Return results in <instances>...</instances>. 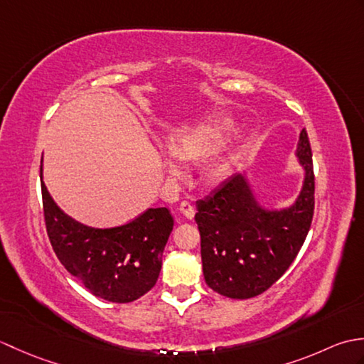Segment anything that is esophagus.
I'll return each instance as SVG.
<instances>
[{
  "mask_svg": "<svg viewBox=\"0 0 364 364\" xmlns=\"http://www.w3.org/2000/svg\"><path fill=\"white\" fill-rule=\"evenodd\" d=\"M180 211L186 215L188 219H192L196 215V210H194V205H192L191 202H188V200H183V202L180 203Z\"/></svg>",
  "mask_w": 364,
  "mask_h": 364,
  "instance_id": "obj_1",
  "label": "esophagus"
}]
</instances>
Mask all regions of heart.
<instances>
[{"instance_id": "obj_1", "label": "heart", "mask_w": 364, "mask_h": 364, "mask_svg": "<svg viewBox=\"0 0 364 364\" xmlns=\"http://www.w3.org/2000/svg\"><path fill=\"white\" fill-rule=\"evenodd\" d=\"M235 129V123L230 119H214L205 122L194 129L178 136L170 142V151L173 156L184 162H202L218 151L225 144L231 131ZM166 166L168 172L178 175L181 167L173 158H166ZM225 172L223 164H213L208 170V176L211 180H219Z\"/></svg>"}]
</instances>
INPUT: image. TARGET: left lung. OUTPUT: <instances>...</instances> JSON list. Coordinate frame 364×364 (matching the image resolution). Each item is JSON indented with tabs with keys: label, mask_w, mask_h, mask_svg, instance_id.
<instances>
[{
	"label": "left lung",
	"mask_w": 364,
	"mask_h": 364,
	"mask_svg": "<svg viewBox=\"0 0 364 364\" xmlns=\"http://www.w3.org/2000/svg\"><path fill=\"white\" fill-rule=\"evenodd\" d=\"M297 156L305 181L294 206L261 210L242 175H233L197 202L205 282L230 299H250L267 291L296 259L314 214V170L306 129Z\"/></svg>",
	"instance_id": "8db88e82"
}]
</instances>
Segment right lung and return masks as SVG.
Returning <instances> with one entry per match:
<instances>
[{
	"label": "right lung",
	"mask_w": 364,
	"mask_h": 364,
	"mask_svg": "<svg viewBox=\"0 0 364 364\" xmlns=\"http://www.w3.org/2000/svg\"><path fill=\"white\" fill-rule=\"evenodd\" d=\"M42 178V166H41ZM45 227L58 259L94 296L128 304L149 292L161 272L173 219L167 208H150L127 225L90 228L54 203L43 180Z\"/></svg>",
	"instance_id": "right-lung-1"
}]
</instances>
